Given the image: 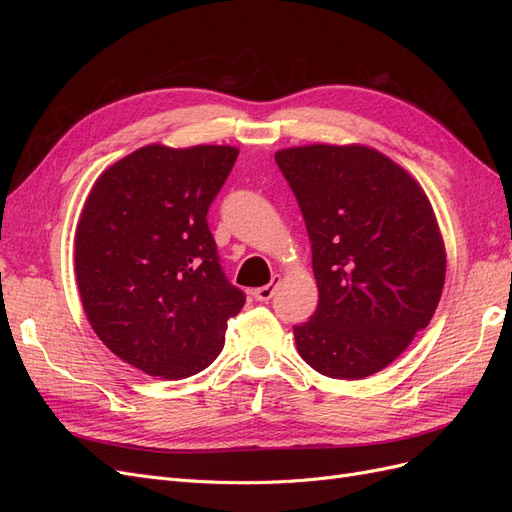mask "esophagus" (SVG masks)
Segmentation results:
<instances>
[{"instance_id": "1", "label": "esophagus", "mask_w": 512, "mask_h": 512, "mask_svg": "<svg viewBox=\"0 0 512 512\" xmlns=\"http://www.w3.org/2000/svg\"><path fill=\"white\" fill-rule=\"evenodd\" d=\"M277 284H280V275H273L271 284L256 288V290H254V297H256V301H260V303H267V301H271V297H273V292H275Z\"/></svg>"}]
</instances>
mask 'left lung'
Returning a JSON list of instances; mask_svg holds the SVG:
<instances>
[{"label": "left lung", "instance_id": "left-lung-1", "mask_svg": "<svg viewBox=\"0 0 512 512\" xmlns=\"http://www.w3.org/2000/svg\"><path fill=\"white\" fill-rule=\"evenodd\" d=\"M275 162L301 207L318 284L314 316L292 327L301 359L329 378L376 374L442 297L446 254L429 198L363 145L292 147Z\"/></svg>", "mask_w": 512, "mask_h": 512}]
</instances>
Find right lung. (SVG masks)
I'll return each mask as SVG.
<instances>
[{
    "label": "right lung",
    "mask_w": 512,
    "mask_h": 512,
    "mask_svg": "<svg viewBox=\"0 0 512 512\" xmlns=\"http://www.w3.org/2000/svg\"><path fill=\"white\" fill-rule=\"evenodd\" d=\"M237 156L147 145L106 168L85 200L74 237L83 309L104 346L149 376L209 367L245 303L207 224Z\"/></svg>",
    "instance_id": "add662e5"
}]
</instances>
